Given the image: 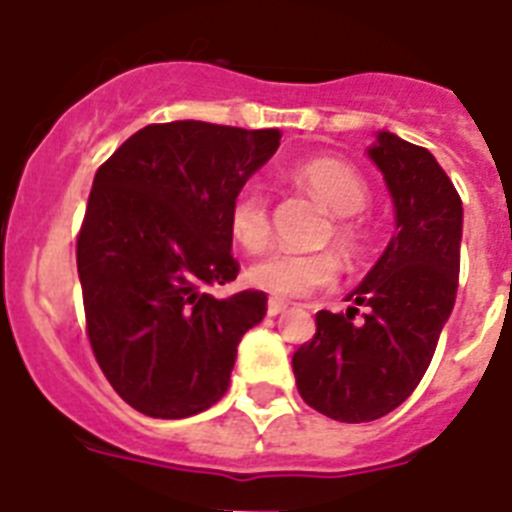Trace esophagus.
<instances>
[{"instance_id": "1", "label": "esophagus", "mask_w": 512, "mask_h": 512, "mask_svg": "<svg viewBox=\"0 0 512 512\" xmlns=\"http://www.w3.org/2000/svg\"><path fill=\"white\" fill-rule=\"evenodd\" d=\"M289 309V304L283 302V299H268V315L270 317H278L281 312H286Z\"/></svg>"}]
</instances>
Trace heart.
I'll list each match as a JSON object with an SVG mask.
<instances>
[{
    "label": "heart",
    "instance_id": "b5f03b06",
    "mask_svg": "<svg viewBox=\"0 0 512 512\" xmlns=\"http://www.w3.org/2000/svg\"><path fill=\"white\" fill-rule=\"evenodd\" d=\"M296 184H302L309 195L325 210H330L333 221V244L346 257H354L364 244V231L356 221V213L367 208L369 190L364 179L351 166L333 158H317L302 163L294 169ZM226 221L234 242L247 252H260L270 239L268 197L263 184L257 179H247L234 190L226 210ZM338 276V265L328 252H289L276 249L270 255L260 257L247 278L265 294L281 296V299H302L312 291L330 286Z\"/></svg>",
    "mask_w": 512,
    "mask_h": 512
}]
</instances>
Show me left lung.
Segmentation results:
<instances>
[{
    "label": "left lung",
    "mask_w": 512,
    "mask_h": 512,
    "mask_svg": "<svg viewBox=\"0 0 512 512\" xmlns=\"http://www.w3.org/2000/svg\"><path fill=\"white\" fill-rule=\"evenodd\" d=\"M393 200L395 231L346 312H317V333L296 351V388L336 422H375L398 409L427 372L455 304L463 205L429 150L393 132L367 148ZM367 306L362 321H354Z\"/></svg>",
    "instance_id": "obj_1"
}]
</instances>
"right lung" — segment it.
<instances>
[{"mask_svg": "<svg viewBox=\"0 0 512 512\" xmlns=\"http://www.w3.org/2000/svg\"><path fill=\"white\" fill-rule=\"evenodd\" d=\"M278 130L148 124L93 179L77 239L88 338L111 388L140 414L187 419L229 390L236 346L268 312L234 281L226 210L278 150Z\"/></svg>", "mask_w": 512, "mask_h": 512, "instance_id": "right-lung-1", "label": "right lung"}]
</instances>
